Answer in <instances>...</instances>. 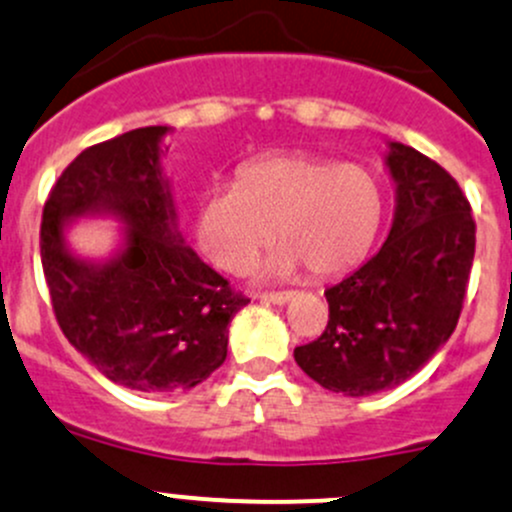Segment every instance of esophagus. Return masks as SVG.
Here are the masks:
<instances>
[{"instance_id": "34e87169", "label": "esophagus", "mask_w": 512, "mask_h": 512, "mask_svg": "<svg viewBox=\"0 0 512 512\" xmlns=\"http://www.w3.org/2000/svg\"><path fill=\"white\" fill-rule=\"evenodd\" d=\"M257 299L265 301V304H287L292 299V292H265V294H257Z\"/></svg>"}]
</instances>
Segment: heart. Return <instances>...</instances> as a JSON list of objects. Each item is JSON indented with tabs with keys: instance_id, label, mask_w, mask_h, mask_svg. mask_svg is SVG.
<instances>
[{
	"instance_id": "obj_1",
	"label": "heart",
	"mask_w": 512,
	"mask_h": 512,
	"mask_svg": "<svg viewBox=\"0 0 512 512\" xmlns=\"http://www.w3.org/2000/svg\"><path fill=\"white\" fill-rule=\"evenodd\" d=\"M383 191L368 169L311 154H267L242 164L235 184L203 188L193 235L208 260L242 272L277 238L265 274L289 277L301 265L314 277L351 270L378 238Z\"/></svg>"
}]
</instances>
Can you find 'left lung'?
I'll use <instances>...</instances> for the list:
<instances>
[{"mask_svg": "<svg viewBox=\"0 0 512 512\" xmlns=\"http://www.w3.org/2000/svg\"><path fill=\"white\" fill-rule=\"evenodd\" d=\"M385 166L395 181L387 240L326 289L328 326L294 348L311 380L348 397L402 385L449 341L476 250L469 201L437 161L387 142Z\"/></svg>", "mask_w": 512, "mask_h": 512, "instance_id": "left-lung-1", "label": "left lung"}]
</instances>
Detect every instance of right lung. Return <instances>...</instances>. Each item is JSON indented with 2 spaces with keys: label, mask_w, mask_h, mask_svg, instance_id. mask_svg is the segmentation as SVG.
I'll return each mask as SVG.
<instances>
[{
  "label": "right lung",
  "mask_w": 512,
  "mask_h": 512,
  "mask_svg": "<svg viewBox=\"0 0 512 512\" xmlns=\"http://www.w3.org/2000/svg\"><path fill=\"white\" fill-rule=\"evenodd\" d=\"M171 127H139L95 144L51 188L41 262L61 331L112 383L147 395L184 392L228 355V324L247 304L179 233L161 142ZM110 214L121 245L105 261L75 256L78 217Z\"/></svg>",
  "instance_id": "obj_1"
}]
</instances>
